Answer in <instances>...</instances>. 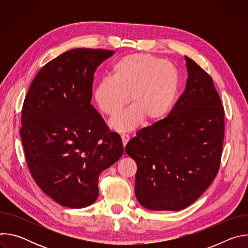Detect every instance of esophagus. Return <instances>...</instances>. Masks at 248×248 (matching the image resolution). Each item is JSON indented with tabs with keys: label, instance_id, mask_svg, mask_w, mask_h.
Returning a JSON list of instances; mask_svg holds the SVG:
<instances>
[{
	"label": "esophagus",
	"instance_id": "1",
	"mask_svg": "<svg viewBox=\"0 0 248 248\" xmlns=\"http://www.w3.org/2000/svg\"><path fill=\"white\" fill-rule=\"evenodd\" d=\"M121 137H122V142H123V145L125 147V145L127 144L128 140H129V135H128V134L124 133V134H122V135H121Z\"/></svg>",
	"mask_w": 248,
	"mask_h": 248
}]
</instances>
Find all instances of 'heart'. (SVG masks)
<instances>
[{
  "label": "heart",
  "mask_w": 248,
  "mask_h": 248,
  "mask_svg": "<svg viewBox=\"0 0 248 248\" xmlns=\"http://www.w3.org/2000/svg\"><path fill=\"white\" fill-rule=\"evenodd\" d=\"M179 73L169 62L146 55L131 54L117 60L111 77L101 79L92 97L98 109L107 116L118 114L127 103H133L110 123L118 131L131 130L144 119L161 121L170 110L179 89Z\"/></svg>",
  "instance_id": "1"
}]
</instances>
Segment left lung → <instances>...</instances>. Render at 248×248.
I'll return each instance as SVG.
<instances>
[{"mask_svg":"<svg viewBox=\"0 0 248 248\" xmlns=\"http://www.w3.org/2000/svg\"><path fill=\"white\" fill-rule=\"evenodd\" d=\"M186 90L167 118L125 146L136 165L135 196L149 210L179 211L197 200L220 168L224 108L212 78L185 57Z\"/></svg>","mask_w":248,"mask_h":248,"instance_id":"obj_1","label":"left lung"}]
</instances>
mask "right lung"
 <instances>
[{
	"instance_id": "add662e5",
	"label": "right lung",
	"mask_w": 248,
	"mask_h": 248,
	"mask_svg": "<svg viewBox=\"0 0 248 248\" xmlns=\"http://www.w3.org/2000/svg\"><path fill=\"white\" fill-rule=\"evenodd\" d=\"M115 52L73 49L45 64L23 102L20 138L33 180L68 208L93 204L100 173L124 153L90 104L94 73Z\"/></svg>"
}]
</instances>
